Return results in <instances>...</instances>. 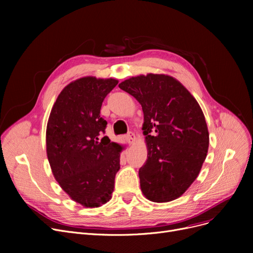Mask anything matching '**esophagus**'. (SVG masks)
<instances>
[{
	"label": "esophagus",
	"mask_w": 253,
	"mask_h": 253,
	"mask_svg": "<svg viewBox=\"0 0 253 253\" xmlns=\"http://www.w3.org/2000/svg\"><path fill=\"white\" fill-rule=\"evenodd\" d=\"M126 137H127V140L130 144L133 143L134 140H135V135H134L133 132H129V133L126 135Z\"/></svg>",
	"instance_id": "34e87169"
}]
</instances>
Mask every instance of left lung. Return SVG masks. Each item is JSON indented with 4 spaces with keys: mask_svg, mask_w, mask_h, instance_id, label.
Wrapping results in <instances>:
<instances>
[{
    "mask_svg": "<svg viewBox=\"0 0 253 253\" xmlns=\"http://www.w3.org/2000/svg\"><path fill=\"white\" fill-rule=\"evenodd\" d=\"M119 87L142 106L148 144L147 162L138 172L143 195L157 203L175 200L197 178L207 156L209 133L200 105L166 75L132 77Z\"/></svg>",
    "mask_w": 253,
    "mask_h": 253,
    "instance_id": "left-lung-1",
    "label": "left lung"
}]
</instances>
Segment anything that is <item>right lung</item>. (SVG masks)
Here are the masks:
<instances>
[{"label":"right lung","instance_id":"right-lung-1","mask_svg":"<svg viewBox=\"0 0 253 253\" xmlns=\"http://www.w3.org/2000/svg\"><path fill=\"white\" fill-rule=\"evenodd\" d=\"M115 79L85 77L60 92L51 110L47 157L62 190L85 207H99L112 198L122 147L102 136L108 122L100 116Z\"/></svg>","mask_w":253,"mask_h":253}]
</instances>
